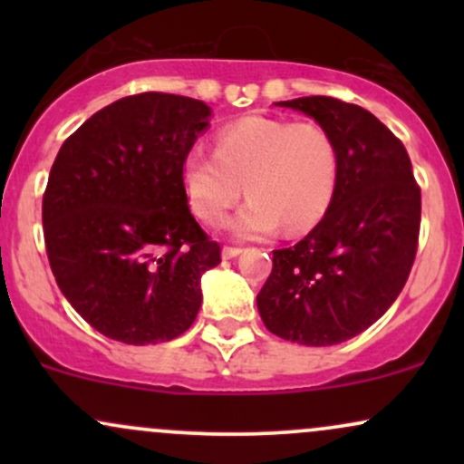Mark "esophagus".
<instances>
[{
    "label": "esophagus",
    "mask_w": 464,
    "mask_h": 464,
    "mask_svg": "<svg viewBox=\"0 0 464 464\" xmlns=\"http://www.w3.org/2000/svg\"><path fill=\"white\" fill-rule=\"evenodd\" d=\"M239 253H242V248H237V246H225V248H222V257H225V259L237 257Z\"/></svg>",
    "instance_id": "esophagus-1"
}]
</instances>
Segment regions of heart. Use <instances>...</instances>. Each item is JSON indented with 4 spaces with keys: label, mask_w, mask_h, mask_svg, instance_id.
Segmentation results:
<instances>
[{
    "label": "heart",
    "mask_w": 464,
    "mask_h": 464,
    "mask_svg": "<svg viewBox=\"0 0 464 464\" xmlns=\"http://www.w3.org/2000/svg\"><path fill=\"white\" fill-rule=\"evenodd\" d=\"M335 179L338 152L321 124L259 115L225 126L214 154L189 152L180 169L191 211L207 225L227 216L244 185L248 202L228 225L239 237L312 228L334 198Z\"/></svg>",
    "instance_id": "obj_1"
}]
</instances>
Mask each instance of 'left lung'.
Wrapping results in <instances>:
<instances>
[{
	"mask_svg": "<svg viewBox=\"0 0 464 464\" xmlns=\"http://www.w3.org/2000/svg\"><path fill=\"white\" fill-rule=\"evenodd\" d=\"M276 104L329 132L338 179L323 220L295 246L273 250L257 310L279 338L329 347L371 327L406 285L419 246L420 188L403 143L362 106L329 95Z\"/></svg>",
	"mask_w": 464,
	"mask_h": 464,
	"instance_id": "1",
	"label": "left lung"
}]
</instances>
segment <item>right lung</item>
Returning <instances> with one entry per match:
<instances>
[{
  "label": "right lung",
  "instance_id": "1",
  "mask_svg": "<svg viewBox=\"0 0 464 464\" xmlns=\"http://www.w3.org/2000/svg\"><path fill=\"white\" fill-rule=\"evenodd\" d=\"M209 113L185 95H129L56 154L44 194L47 259L65 299L106 338L168 343L196 321L220 244L191 216L180 169Z\"/></svg>",
  "mask_w": 464,
  "mask_h": 464
}]
</instances>
